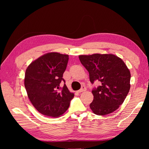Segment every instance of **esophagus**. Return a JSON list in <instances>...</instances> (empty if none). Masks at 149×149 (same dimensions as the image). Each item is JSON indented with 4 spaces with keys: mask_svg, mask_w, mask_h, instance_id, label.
Masks as SVG:
<instances>
[{
    "mask_svg": "<svg viewBox=\"0 0 149 149\" xmlns=\"http://www.w3.org/2000/svg\"><path fill=\"white\" fill-rule=\"evenodd\" d=\"M86 90V88L84 86H83L81 87V88L79 90H78V92L79 93H81V92L85 91Z\"/></svg>",
    "mask_w": 149,
    "mask_h": 149,
    "instance_id": "1",
    "label": "esophagus"
}]
</instances>
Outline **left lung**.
<instances>
[{
	"label": "left lung",
	"mask_w": 149,
	"mask_h": 149,
	"mask_svg": "<svg viewBox=\"0 0 149 149\" xmlns=\"http://www.w3.org/2000/svg\"><path fill=\"white\" fill-rule=\"evenodd\" d=\"M81 64L88 70L92 84L98 80L101 84L92 90L90 104L96 115L104 116L118 109L130 90V73L121 58L112 54L79 55Z\"/></svg>",
	"instance_id": "8db88e82"
}]
</instances>
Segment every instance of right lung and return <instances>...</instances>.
Wrapping results in <instances>:
<instances>
[{
    "mask_svg": "<svg viewBox=\"0 0 149 149\" xmlns=\"http://www.w3.org/2000/svg\"><path fill=\"white\" fill-rule=\"evenodd\" d=\"M69 56L59 53L45 54L31 62L25 71L24 84L30 102L43 115L57 118L68 109L74 94L70 92L63 74Z\"/></svg>",
    "mask_w": 149,
    "mask_h": 149,
    "instance_id": "add662e5",
    "label": "right lung"
}]
</instances>
